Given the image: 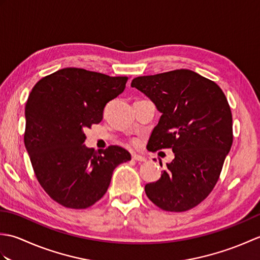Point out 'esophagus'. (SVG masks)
<instances>
[{
	"label": "esophagus",
	"instance_id": "1",
	"mask_svg": "<svg viewBox=\"0 0 260 260\" xmlns=\"http://www.w3.org/2000/svg\"><path fill=\"white\" fill-rule=\"evenodd\" d=\"M132 158H133L134 161H137V162H145L146 161L145 157L139 155V154H132Z\"/></svg>",
	"mask_w": 260,
	"mask_h": 260
}]
</instances>
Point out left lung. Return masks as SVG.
<instances>
[{
	"instance_id": "1",
	"label": "left lung",
	"mask_w": 260,
	"mask_h": 260,
	"mask_svg": "<svg viewBox=\"0 0 260 260\" xmlns=\"http://www.w3.org/2000/svg\"><path fill=\"white\" fill-rule=\"evenodd\" d=\"M132 87L162 113L147 150L172 148L175 156L161 179L145 185L146 196L165 211H187L211 193L233 145L227 98L214 81L189 69L136 77Z\"/></svg>"
}]
</instances>
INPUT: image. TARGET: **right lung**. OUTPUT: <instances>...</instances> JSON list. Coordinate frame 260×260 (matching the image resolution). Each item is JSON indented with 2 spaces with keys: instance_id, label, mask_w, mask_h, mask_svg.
<instances>
[{
  "instance_id": "1",
  "label": "right lung",
  "mask_w": 260,
  "mask_h": 260,
  "mask_svg": "<svg viewBox=\"0 0 260 260\" xmlns=\"http://www.w3.org/2000/svg\"><path fill=\"white\" fill-rule=\"evenodd\" d=\"M127 80L64 68L32 88L25 104L24 144L39 183L61 206L91 207L106 193L115 168L131 159L117 145L95 152L84 144V129L101 123L106 104L124 91Z\"/></svg>"
}]
</instances>
